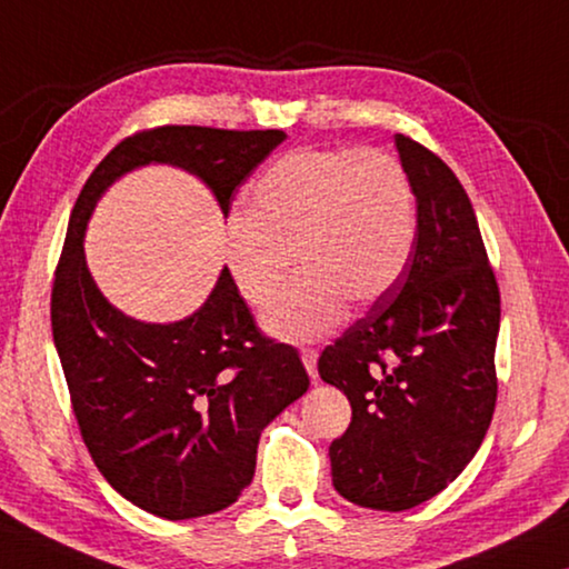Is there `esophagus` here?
Here are the masks:
<instances>
[{"label":"esophagus","instance_id":"obj_1","mask_svg":"<svg viewBox=\"0 0 569 569\" xmlns=\"http://www.w3.org/2000/svg\"><path fill=\"white\" fill-rule=\"evenodd\" d=\"M301 361H303V366H306L308 377H311V379L319 377V371H316V361H319V351H316V349H301Z\"/></svg>","mask_w":569,"mask_h":569}]
</instances>
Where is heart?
<instances>
[{
	"label": "heart",
	"mask_w": 569,
	"mask_h": 569,
	"mask_svg": "<svg viewBox=\"0 0 569 569\" xmlns=\"http://www.w3.org/2000/svg\"><path fill=\"white\" fill-rule=\"evenodd\" d=\"M417 238V196L401 162L379 148L286 152L248 192L226 238V268L250 308H266L291 256L301 278L266 313L286 341H313L343 321L346 301L391 291Z\"/></svg>",
	"instance_id": "obj_1"
}]
</instances>
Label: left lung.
<instances>
[{"label":"left lung","mask_w":569,"mask_h":569,"mask_svg":"<svg viewBox=\"0 0 569 569\" xmlns=\"http://www.w3.org/2000/svg\"><path fill=\"white\" fill-rule=\"evenodd\" d=\"M417 196L409 263L363 319L319 359L351 401L329 447L343 499L401 512L455 481L485 439L497 403L499 286L469 196L445 160L397 134Z\"/></svg>","instance_id":"obj_1"}]
</instances>
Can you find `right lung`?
<instances>
[{
  "label": "right lung",
  "mask_w": 569,
  "mask_h": 569,
  "mask_svg": "<svg viewBox=\"0 0 569 569\" xmlns=\"http://www.w3.org/2000/svg\"><path fill=\"white\" fill-rule=\"evenodd\" d=\"M283 140V130H140L104 156L72 208L52 283L54 346L92 461L150 515L190 519L233 505L253 479L263 427L303 397L308 373L293 346L261 333L228 268L188 319L120 313L84 263V226L102 192L148 162L190 170L228 216L233 192Z\"/></svg>",
  "instance_id": "obj_1"
}]
</instances>
